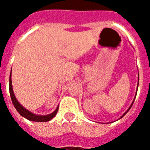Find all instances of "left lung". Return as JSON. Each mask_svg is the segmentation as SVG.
<instances>
[{"label": "left lung", "instance_id": "8db88e82", "mask_svg": "<svg viewBox=\"0 0 150 150\" xmlns=\"http://www.w3.org/2000/svg\"><path fill=\"white\" fill-rule=\"evenodd\" d=\"M132 104H133V103H132ZM132 105H131V106H130V108H129V109H128V111H127V112H125V114H124V115H123V116H125V115L126 113H127V112H129V109H130V108H131V107H132ZM122 116H121V117H122Z\"/></svg>", "mask_w": 150, "mask_h": 150}]
</instances>
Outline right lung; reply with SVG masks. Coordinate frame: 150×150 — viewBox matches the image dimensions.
I'll return each instance as SVG.
<instances>
[{"instance_id": "right-lung-1", "label": "right lung", "mask_w": 150, "mask_h": 150, "mask_svg": "<svg viewBox=\"0 0 150 150\" xmlns=\"http://www.w3.org/2000/svg\"><path fill=\"white\" fill-rule=\"evenodd\" d=\"M9 93H10V96H11V100L13 104L14 105L15 108L17 109L18 112L20 113V115L24 116L25 118H26L29 120H32V121H37V122H46V121H49L52 119L53 117L56 116V114L58 112L59 108H56V110L52 112L50 115H46V116H38V115H34L30 111L26 110L25 108L21 106V104H19L17 100V99L15 97L13 91V88H12V80H11V75L9 77Z\"/></svg>"}]
</instances>
